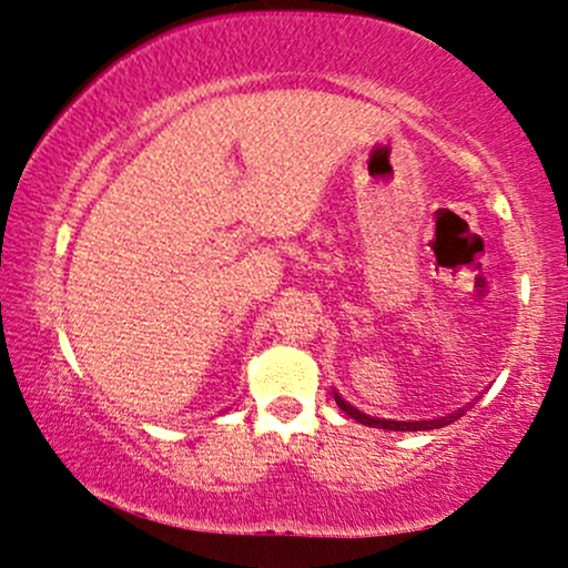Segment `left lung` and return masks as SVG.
<instances>
[{"label":"left lung","mask_w":568,"mask_h":568,"mask_svg":"<svg viewBox=\"0 0 568 568\" xmlns=\"http://www.w3.org/2000/svg\"><path fill=\"white\" fill-rule=\"evenodd\" d=\"M334 400L336 406L344 410V414L352 416L355 422H361V425L366 427H379V429H393V433H419V429H438V427H446L452 425V422L459 419L462 414H465V408H459L456 414H448V416H440V419H422V422H395V419H376V416H368L363 414V410H357L355 406H349L347 400H344L342 395L334 393Z\"/></svg>","instance_id":"1"}]
</instances>
